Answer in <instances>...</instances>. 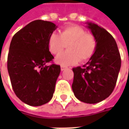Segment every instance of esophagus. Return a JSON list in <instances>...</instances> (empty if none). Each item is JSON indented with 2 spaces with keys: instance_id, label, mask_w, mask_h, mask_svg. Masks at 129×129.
Listing matches in <instances>:
<instances>
[{
  "instance_id": "esophagus-1",
  "label": "esophagus",
  "mask_w": 129,
  "mask_h": 129,
  "mask_svg": "<svg viewBox=\"0 0 129 129\" xmlns=\"http://www.w3.org/2000/svg\"><path fill=\"white\" fill-rule=\"evenodd\" d=\"M66 67H65V66H61V71H63L64 70H66Z\"/></svg>"
}]
</instances>
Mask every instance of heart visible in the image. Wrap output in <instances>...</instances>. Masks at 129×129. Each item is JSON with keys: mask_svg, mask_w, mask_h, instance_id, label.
Here are the masks:
<instances>
[{"mask_svg": "<svg viewBox=\"0 0 129 129\" xmlns=\"http://www.w3.org/2000/svg\"><path fill=\"white\" fill-rule=\"evenodd\" d=\"M97 43L92 34L87 33L78 25H70L60 30L59 34H51L48 38V47L51 54L57 55L68 44L67 52L56 56L55 62L62 66H69L79 61L89 59L95 53Z\"/></svg>", "mask_w": 129, "mask_h": 129, "instance_id": "1", "label": "heart"}]
</instances>
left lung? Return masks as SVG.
I'll use <instances>...</instances> for the list:
<instances>
[{"label": "left lung", "instance_id": "1", "mask_svg": "<svg viewBox=\"0 0 129 129\" xmlns=\"http://www.w3.org/2000/svg\"><path fill=\"white\" fill-rule=\"evenodd\" d=\"M87 25L96 38L97 48L83 68H73L72 88L75 96L81 102L96 104L113 91L121 67V57L116 41L109 32L97 24Z\"/></svg>", "mask_w": 129, "mask_h": 129}]
</instances>
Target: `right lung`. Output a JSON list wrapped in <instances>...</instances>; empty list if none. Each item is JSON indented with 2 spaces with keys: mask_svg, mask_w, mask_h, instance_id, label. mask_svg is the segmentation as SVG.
Segmentation results:
<instances>
[{
  "mask_svg": "<svg viewBox=\"0 0 129 129\" xmlns=\"http://www.w3.org/2000/svg\"><path fill=\"white\" fill-rule=\"evenodd\" d=\"M50 21L36 20L13 37L7 56V70L16 95L29 106H39L50 102L54 92L60 66L46 63L54 56L48 41L56 29Z\"/></svg>",
  "mask_w": 129,
  "mask_h": 129,
  "instance_id": "1",
  "label": "right lung"
}]
</instances>
